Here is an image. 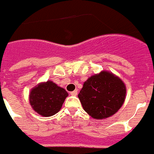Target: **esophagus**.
<instances>
[{"mask_svg": "<svg viewBox=\"0 0 154 154\" xmlns=\"http://www.w3.org/2000/svg\"><path fill=\"white\" fill-rule=\"evenodd\" d=\"M70 94H71V95H73V96H76V95H77V90H75L73 91H72L71 93H70Z\"/></svg>", "mask_w": 154, "mask_h": 154, "instance_id": "34e87169", "label": "esophagus"}]
</instances>
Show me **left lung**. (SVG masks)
I'll return each mask as SVG.
<instances>
[{"mask_svg": "<svg viewBox=\"0 0 154 154\" xmlns=\"http://www.w3.org/2000/svg\"><path fill=\"white\" fill-rule=\"evenodd\" d=\"M126 93V86L119 77L110 72L102 71L84 82L78 98L90 116L94 119H104L120 109Z\"/></svg>", "mask_w": 154, "mask_h": 154, "instance_id": "1", "label": "left lung"}]
</instances>
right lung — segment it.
<instances>
[{
	"instance_id": "obj_1",
	"label": "right lung",
	"mask_w": 154,
	"mask_h": 154,
	"mask_svg": "<svg viewBox=\"0 0 154 154\" xmlns=\"http://www.w3.org/2000/svg\"><path fill=\"white\" fill-rule=\"evenodd\" d=\"M68 95L64 89L47 81L31 90L29 101L35 112L43 117H51L60 111Z\"/></svg>"
}]
</instances>
